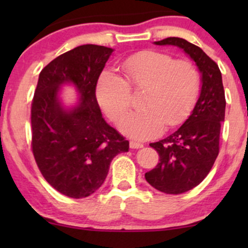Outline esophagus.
I'll list each match as a JSON object with an SVG mask.
<instances>
[{
	"label": "esophagus",
	"instance_id": "34e87169",
	"mask_svg": "<svg viewBox=\"0 0 248 248\" xmlns=\"http://www.w3.org/2000/svg\"><path fill=\"white\" fill-rule=\"evenodd\" d=\"M129 147L132 148V149H140V148L143 147V144L139 143V142H135V141H130L129 142Z\"/></svg>",
	"mask_w": 248,
	"mask_h": 248
}]
</instances>
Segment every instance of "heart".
Wrapping results in <instances>:
<instances>
[{
	"mask_svg": "<svg viewBox=\"0 0 248 248\" xmlns=\"http://www.w3.org/2000/svg\"><path fill=\"white\" fill-rule=\"evenodd\" d=\"M126 80L104 71L95 87L96 100L112 121H119L130 101V88H144L140 107L122 118L120 130L127 136L146 140L168 127L179 124L197 100L201 78L187 61H175L166 53L143 51L122 62Z\"/></svg>",
	"mask_w": 248,
	"mask_h": 248,
	"instance_id": "b5f03b06",
	"label": "heart"
}]
</instances>
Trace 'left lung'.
I'll return each instance as SVG.
<instances>
[{
  "mask_svg": "<svg viewBox=\"0 0 248 248\" xmlns=\"http://www.w3.org/2000/svg\"><path fill=\"white\" fill-rule=\"evenodd\" d=\"M184 51L201 73V92L191 114L176 132L150 143L160 155V163L144 177L153 187L178 195L197 186L210 172L219 153V134L225 119V92L218 65L186 39L169 37L154 42Z\"/></svg>",
  "mask_w": 248,
  "mask_h": 248,
  "instance_id": "obj_1",
  "label": "left lung"
}]
</instances>
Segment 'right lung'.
<instances>
[{"mask_svg":"<svg viewBox=\"0 0 248 248\" xmlns=\"http://www.w3.org/2000/svg\"><path fill=\"white\" fill-rule=\"evenodd\" d=\"M113 51L80 45L39 73L31 107L32 153L47 183L67 197L95 192L113 158L129 149V142L102 118L95 96L99 76ZM64 86H73L78 93L70 107L62 100Z\"/></svg>","mask_w":248,"mask_h":248,"instance_id":"1","label":"right lung"}]
</instances>
